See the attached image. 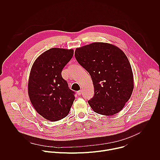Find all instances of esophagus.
Returning a JSON list of instances; mask_svg holds the SVG:
<instances>
[{
  "instance_id": "34e87169",
  "label": "esophagus",
  "mask_w": 160,
  "mask_h": 160,
  "mask_svg": "<svg viewBox=\"0 0 160 160\" xmlns=\"http://www.w3.org/2000/svg\"><path fill=\"white\" fill-rule=\"evenodd\" d=\"M82 92H83V91L82 90H78V92H77V94H78V96H80L82 94Z\"/></svg>"
}]
</instances>
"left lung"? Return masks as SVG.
Wrapping results in <instances>:
<instances>
[{
	"mask_svg": "<svg viewBox=\"0 0 160 160\" xmlns=\"http://www.w3.org/2000/svg\"><path fill=\"white\" fill-rule=\"evenodd\" d=\"M75 54L92 80L95 94L88 101L91 108L105 116L120 112L134 87L131 65L123 51L111 43L94 42L77 48Z\"/></svg>",
	"mask_w": 160,
	"mask_h": 160,
	"instance_id": "obj_1",
	"label": "left lung"
}]
</instances>
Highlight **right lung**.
Wrapping results in <instances>:
<instances>
[{"instance_id":"add662e5","label":"right lung","mask_w":160,"mask_h":160,"mask_svg":"<svg viewBox=\"0 0 160 160\" xmlns=\"http://www.w3.org/2000/svg\"><path fill=\"white\" fill-rule=\"evenodd\" d=\"M73 49L51 48L34 61L28 78V93L32 106L43 118L59 121L69 113L75 99L61 75Z\"/></svg>"}]
</instances>
